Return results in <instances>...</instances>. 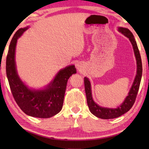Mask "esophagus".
Masks as SVG:
<instances>
[{"label":"esophagus","mask_w":149,"mask_h":149,"mask_svg":"<svg viewBox=\"0 0 149 149\" xmlns=\"http://www.w3.org/2000/svg\"><path fill=\"white\" fill-rule=\"evenodd\" d=\"M76 67H77L78 70H79V71L83 70V66H82V65L80 64V63H78V64L76 65Z\"/></svg>","instance_id":"1"}]
</instances>
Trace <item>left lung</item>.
<instances>
[{"instance_id": "8db88e82", "label": "left lung", "mask_w": 149, "mask_h": 149, "mask_svg": "<svg viewBox=\"0 0 149 149\" xmlns=\"http://www.w3.org/2000/svg\"><path fill=\"white\" fill-rule=\"evenodd\" d=\"M118 31L120 33L123 34V35L127 37L130 40L133 47L134 55L136 59L137 65V73L136 75L133 84L132 85L130 91L128 93V95L125 98L123 102L118 106L117 108H107V107H103L98 105L94 102L91 95V84L89 79L87 77H84V88L85 93L86 95L87 104L89 107L90 112L93 115L102 119H113L119 117L123 114L127 113L128 111L133 106L135 102L136 98L137 96L139 88L141 79L142 75V63L140 56V51H139L136 42L134 38L133 34L127 28L118 27Z\"/></svg>"}]
</instances>
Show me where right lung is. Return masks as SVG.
Returning a JSON list of instances; mask_svg holds the SVG:
<instances>
[{
	"label": "right lung",
	"instance_id": "obj_1",
	"mask_svg": "<svg viewBox=\"0 0 149 149\" xmlns=\"http://www.w3.org/2000/svg\"><path fill=\"white\" fill-rule=\"evenodd\" d=\"M28 29L21 28L11 41L6 58V74L13 96L20 108L27 115L50 118L61 110L69 77L76 73L74 65L61 70L43 90H31L19 77L16 68L15 49L17 40Z\"/></svg>",
	"mask_w": 149,
	"mask_h": 149
}]
</instances>
